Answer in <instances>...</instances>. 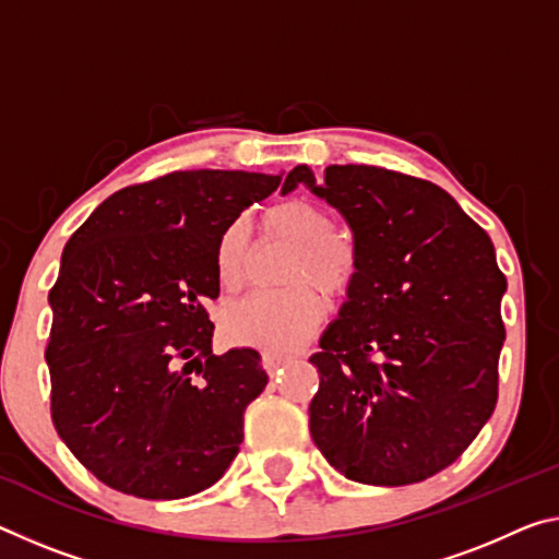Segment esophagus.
Segmentation results:
<instances>
[{
  "instance_id": "esophagus-1",
  "label": "esophagus",
  "mask_w": 559,
  "mask_h": 559,
  "mask_svg": "<svg viewBox=\"0 0 559 559\" xmlns=\"http://www.w3.org/2000/svg\"><path fill=\"white\" fill-rule=\"evenodd\" d=\"M286 360H288V356H276V353H265V356L261 358L263 368L269 370V373H276V370H278Z\"/></svg>"
}]
</instances>
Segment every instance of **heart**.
Masks as SVG:
<instances>
[{"label": "heart", "mask_w": 559, "mask_h": 559, "mask_svg": "<svg viewBox=\"0 0 559 559\" xmlns=\"http://www.w3.org/2000/svg\"><path fill=\"white\" fill-rule=\"evenodd\" d=\"M261 226L269 236L294 246L286 269L290 288L253 294L228 306L224 313V335L236 345L283 353L296 348L323 321L325 296L341 298L358 278L356 243L333 231V218L323 206L304 199H288L265 209ZM248 261L246 231L228 226L216 246V276L221 286L236 290L243 283Z\"/></svg>", "instance_id": "heart-1"}]
</instances>
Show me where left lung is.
I'll return each instance as SVG.
<instances>
[{
	"label": "left lung",
	"mask_w": 559,
	"mask_h": 559,
	"mask_svg": "<svg viewBox=\"0 0 559 559\" xmlns=\"http://www.w3.org/2000/svg\"><path fill=\"white\" fill-rule=\"evenodd\" d=\"M306 183L353 231L358 278L311 356V436L362 485L428 480L465 453L498 403L508 290L495 246L440 186L380 166H328Z\"/></svg>",
	"instance_id": "8db88e82"
}]
</instances>
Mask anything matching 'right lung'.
Wrapping results in <instances>:
<instances>
[{
	"label": "right lung",
	"instance_id": "1",
	"mask_svg": "<svg viewBox=\"0 0 559 559\" xmlns=\"http://www.w3.org/2000/svg\"><path fill=\"white\" fill-rule=\"evenodd\" d=\"M281 176L174 171L111 193L61 253L47 343L51 420L88 473L144 500L214 485L269 376L253 348L214 356L216 246Z\"/></svg>",
	"mask_w": 559,
	"mask_h": 559
}]
</instances>
